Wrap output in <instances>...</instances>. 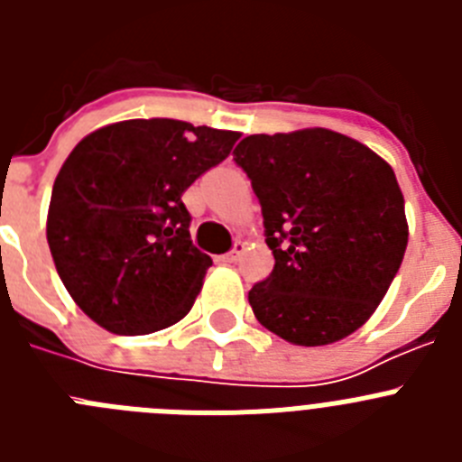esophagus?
Returning <instances> with one entry per match:
<instances>
[{"label":"esophagus","instance_id":"esophagus-1","mask_svg":"<svg viewBox=\"0 0 462 462\" xmlns=\"http://www.w3.org/2000/svg\"><path fill=\"white\" fill-rule=\"evenodd\" d=\"M243 252H245V243H236L234 250L228 252V254H224L222 261H224V263H236V261L240 259V254H243Z\"/></svg>","mask_w":462,"mask_h":462}]
</instances>
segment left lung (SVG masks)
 Returning a JSON list of instances; mask_svg holds the SVG:
<instances>
[{
  "label": "left lung",
  "mask_w": 462,
  "mask_h": 462,
  "mask_svg": "<svg viewBox=\"0 0 462 462\" xmlns=\"http://www.w3.org/2000/svg\"><path fill=\"white\" fill-rule=\"evenodd\" d=\"M234 162L252 180L275 256L271 275L250 289L259 324L300 346L352 336L405 256V199L393 169L319 126L243 138Z\"/></svg>",
  "instance_id": "left-lung-1"
}]
</instances>
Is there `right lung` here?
Here are the masks:
<instances>
[{
  "label": "right lung",
  "mask_w": 462,
  "mask_h": 462,
  "mask_svg": "<svg viewBox=\"0 0 462 462\" xmlns=\"http://www.w3.org/2000/svg\"><path fill=\"white\" fill-rule=\"evenodd\" d=\"M238 132L125 120L73 148L52 185L48 245L67 291L117 336L180 321L212 259L194 247L187 187L228 157Z\"/></svg>",
  "instance_id": "right-lung-1"
}]
</instances>
